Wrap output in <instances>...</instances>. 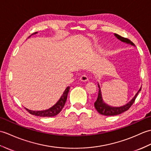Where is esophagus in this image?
I'll list each match as a JSON object with an SVG mask.
<instances>
[{
  "mask_svg": "<svg viewBox=\"0 0 151 151\" xmlns=\"http://www.w3.org/2000/svg\"><path fill=\"white\" fill-rule=\"evenodd\" d=\"M80 80L82 82H87L88 81V77H87L86 75H82L81 76H80Z\"/></svg>",
  "mask_w": 151,
  "mask_h": 151,
  "instance_id": "obj_1",
  "label": "esophagus"
}]
</instances>
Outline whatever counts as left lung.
Listing matches in <instances>:
<instances>
[{
	"label": "left lung",
	"mask_w": 151,
	"mask_h": 151,
	"mask_svg": "<svg viewBox=\"0 0 151 151\" xmlns=\"http://www.w3.org/2000/svg\"><path fill=\"white\" fill-rule=\"evenodd\" d=\"M114 35L117 37L118 39L121 40L122 42H126L127 44H131V45H134V43H133L132 42H131L129 39H128V38L122 37V36L119 35L118 34H114ZM98 86H99V95H98L97 99L94 104V107H95L97 111L99 112L100 114L105 115V116H114V115L120 114L122 113H124V112L129 110V109L131 107V106L133 104H134L136 97L138 96V93L142 89V87H141L138 91V93L136 94L134 97L133 98V99L129 101L128 104H127L122 107H111V106H108V105H107L106 104H105L104 102V101L102 100V97H101V91H100V87L99 84Z\"/></svg>",
	"instance_id": "obj_1"
}]
</instances>
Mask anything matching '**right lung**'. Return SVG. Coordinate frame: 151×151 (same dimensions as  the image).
Listing matches in <instances>:
<instances>
[{"label": "right lung", "mask_w": 151, "mask_h": 151, "mask_svg": "<svg viewBox=\"0 0 151 151\" xmlns=\"http://www.w3.org/2000/svg\"><path fill=\"white\" fill-rule=\"evenodd\" d=\"M37 32L35 33V34ZM30 37V36H29ZM70 87H68L65 89V91L63 93V95L61 96L60 99L58 101V102L56 104L55 106L52 107L50 108L49 109L45 110V111H31L25 108L26 111L31 114L38 116H42V117H51L55 116L57 115L60 112L62 111V109L64 107L66 100H67V98L68 95V93L69 91Z\"/></svg>", "instance_id": "obj_1"}]
</instances>
